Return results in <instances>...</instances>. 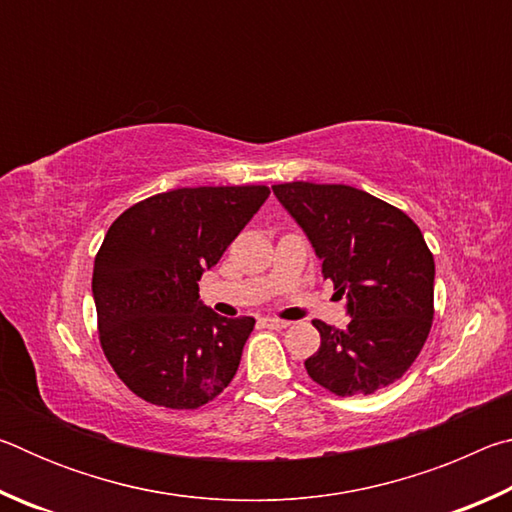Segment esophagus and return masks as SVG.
I'll use <instances>...</instances> for the list:
<instances>
[{
    "label": "esophagus",
    "instance_id": "1",
    "mask_svg": "<svg viewBox=\"0 0 512 512\" xmlns=\"http://www.w3.org/2000/svg\"><path fill=\"white\" fill-rule=\"evenodd\" d=\"M264 325H266V327H271V329H287L291 323H289V320L271 318V316H268V318H264Z\"/></svg>",
    "mask_w": 512,
    "mask_h": 512
}]
</instances>
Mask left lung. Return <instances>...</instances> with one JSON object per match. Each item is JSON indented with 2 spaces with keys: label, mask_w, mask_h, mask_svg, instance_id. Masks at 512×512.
<instances>
[{
  "label": "left lung",
  "mask_w": 512,
  "mask_h": 512,
  "mask_svg": "<svg viewBox=\"0 0 512 512\" xmlns=\"http://www.w3.org/2000/svg\"><path fill=\"white\" fill-rule=\"evenodd\" d=\"M273 194L305 232L323 275L345 296L343 329L314 320L320 348L309 377L341 397L370 395L400 379L427 341L436 264L402 210L348 185L287 183Z\"/></svg>",
  "instance_id": "1"
}]
</instances>
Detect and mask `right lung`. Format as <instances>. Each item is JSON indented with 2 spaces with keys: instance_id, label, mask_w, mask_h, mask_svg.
<instances>
[{
  "instance_id": "add662e5",
  "label": "right lung",
  "mask_w": 512,
  "mask_h": 512,
  "mask_svg": "<svg viewBox=\"0 0 512 512\" xmlns=\"http://www.w3.org/2000/svg\"><path fill=\"white\" fill-rule=\"evenodd\" d=\"M268 187H183L146 198L110 225L94 259L101 348L142 400L198 409L239 368L255 318H223L198 300L216 266L268 198Z\"/></svg>"
}]
</instances>
